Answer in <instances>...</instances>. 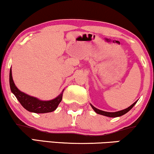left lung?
<instances>
[{"label": "left lung", "mask_w": 154, "mask_h": 154, "mask_svg": "<svg viewBox=\"0 0 154 154\" xmlns=\"http://www.w3.org/2000/svg\"><path fill=\"white\" fill-rule=\"evenodd\" d=\"M136 102H137V101H136L135 103H133L131 106H130L129 107L127 108V109H123V110H122V111H117V112H106V111H101V110H99V109H96V108H95L94 106H93L91 104V107L93 108V109L94 110L95 112H96V113H97L98 114L106 116H108V117H118V116H121L126 114L127 112L129 111L133 107H134V105H135V104L136 103Z\"/></svg>", "instance_id": "8db88e82"}]
</instances>
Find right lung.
I'll list each match as a JSON object with an SVG mask.
<instances>
[{
  "mask_svg": "<svg viewBox=\"0 0 154 154\" xmlns=\"http://www.w3.org/2000/svg\"><path fill=\"white\" fill-rule=\"evenodd\" d=\"M9 82H10L11 91L16 96V98L18 100V101L20 102L23 107L30 112H33V113H44L52 112L57 109L58 104L60 103L62 100L63 91L58 97L53 100H47V101L41 100L36 98L30 96L21 92L17 88L14 82H13L11 69L10 70V75H9Z\"/></svg>",
  "mask_w": 154,
  "mask_h": 154,
  "instance_id": "right-lung-1",
  "label": "right lung"
}]
</instances>
